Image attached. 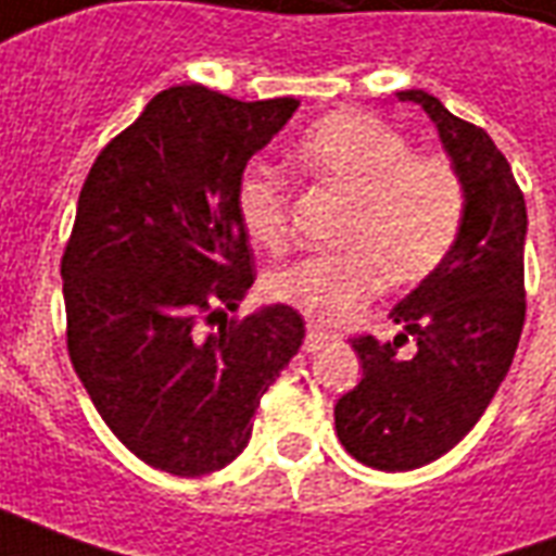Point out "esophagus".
Instances as JSON below:
<instances>
[{"label":"esophagus","mask_w":556,"mask_h":556,"mask_svg":"<svg viewBox=\"0 0 556 556\" xmlns=\"http://www.w3.org/2000/svg\"><path fill=\"white\" fill-rule=\"evenodd\" d=\"M327 339H330V333H327V330L309 325L306 327V339H303V351H318L321 345H325Z\"/></svg>","instance_id":"1"}]
</instances>
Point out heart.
<instances>
[{"mask_svg":"<svg viewBox=\"0 0 556 556\" xmlns=\"http://www.w3.org/2000/svg\"><path fill=\"white\" fill-rule=\"evenodd\" d=\"M294 163L309 181L349 195L333 253L301 255L270 274L274 298L315 321H345L384 282H417L453 250L465 219V181L446 157L414 154L372 115L339 113L306 130ZM247 238L277 250L289 238V193L262 169L238 181Z\"/></svg>","mask_w":556,"mask_h":556,"instance_id":"b5f03b06","label":"heart"}]
</instances>
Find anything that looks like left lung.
Instances as JSON below:
<instances>
[{
    "label": "left lung",
    "instance_id": "8db88e82",
    "mask_svg": "<svg viewBox=\"0 0 556 556\" xmlns=\"http://www.w3.org/2000/svg\"><path fill=\"white\" fill-rule=\"evenodd\" d=\"M429 115L465 181V219L441 265L393 306V342L351 339L361 384L339 399L342 446L375 470H414L477 426L513 366L525 327L527 205L482 127L455 118L429 91H399ZM410 338L415 351L401 354Z\"/></svg>",
    "mask_w": 556,
    "mask_h": 556
}]
</instances>
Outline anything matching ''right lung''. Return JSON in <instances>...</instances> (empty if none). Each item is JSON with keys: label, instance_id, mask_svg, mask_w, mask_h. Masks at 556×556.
Segmentation results:
<instances>
[{"label": "right lung", "instance_id": "right-lung-1", "mask_svg": "<svg viewBox=\"0 0 556 556\" xmlns=\"http://www.w3.org/2000/svg\"><path fill=\"white\" fill-rule=\"evenodd\" d=\"M298 106L172 86L79 190L62 255L67 354L115 438L175 477L243 453L258 402L306 333L286 303L243 321L222 309H238L255 279L238 181Z\"/></svg>", "mask_w": 556, "mask_h": 556}]
</instances>
